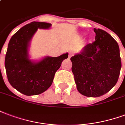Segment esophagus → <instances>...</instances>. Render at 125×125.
I'll return each mask as SVG.
<instances>
[{
	"mask_svg": "<svg viewBox=\"0 0 125 125\" xmlns=\"http://www.w3.org/2000/svg\"><path fill=\"white\" fill-rule=\"evenodd\" d=\"M71 56H72V53H70V54H69V59H70V58L71 57Z\"/></svg>",
	"mask_w": 125,
	"mask_h": 125,
	"instance_id": "esophagus-1",
	"label": "esophagus"
}]
</instances>
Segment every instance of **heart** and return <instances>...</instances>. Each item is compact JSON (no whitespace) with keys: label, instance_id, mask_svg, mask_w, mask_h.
Returning a JSON list of instances; mask_svg holds the SVG:
<instances>
[{"label":"heart","instance_id":"1","mask_svg":"<svg viewBox=\"0 0 125 125\" xmlns=\"http://www.w3.org/2000/svg\"><path fill=\"white\" fill-rule=\"evenodd\" d=\"M91 40H92V37L91 36H90V37L89 38V41H91Z\"/></svg>","mask_w":125,"mask_h":125}]
</instances>
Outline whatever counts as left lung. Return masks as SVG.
Segmentation results:
<instances>
[{"label": "left lung", "instance_id": "1", "mask_svg": "<svg viewBox=\"0 0 125 125\" xmlns=\"http://www.w3.org/2000/svg\"><path fill=\"white\" fill-rule=\"evenodd\" d=\"M95 41L72 56V72L78 91L89 97H99L118 81L121 69L120 51L115 39L101 29H94Z\"/></svg>", "mask_w": 125, "mask_h": 125}]
</instances>
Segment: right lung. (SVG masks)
<instances>
[{"label": "right lung", "instance_id": "add662e5", "mask_svg": "<svg viewBox=\"0 0 125 125\" xmlns=\"http://www.w3.org/2000/svg\"><path fill=\"white\" fill-rule=\"evenodd\" d=\"M52 24L32 22L22 27L12 36L5 56V69L12 87L26 96L42 93L51 86L55 73L69 53L57 57L45 56L39 62L30 60L29 47L38 29H49Z\"/></svg>", "mask_w": 125, "mask_h": 125}]
</instances>
